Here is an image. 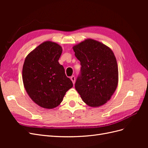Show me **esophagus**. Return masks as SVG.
<instances>
[{
    "mask_svg": "<svg viewBox=\"0 0 148 148\" xmlns=\"http://www.w3.org/2000/svg\"><path fill=\"white\" fill-rule=\"evenodd\" d=\"M70 79L71 80V82H72L73 84H74L75 83V76H71V77H70Z\"/></svg>",
    "mask_w": 148,
    "mask_h": 148,
    "instance_id": "obj_1",
    "label": "esophagus"
}]
</instances>
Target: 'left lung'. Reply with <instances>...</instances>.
I'll use <instances>...</instances> for the list:
<instances>
[{"mask_svg":"<svg viewBox=\"0 0 148 148\" xmlns=\"http://www.w3.org/2000/svg\"><path fill=\"white\" fill-rule=\"evenodd\" d=\"M81 64V75L75 87L83 102L92 107L110 100L117 89L119 71L111 49L103 43L87 39L73 47Z\"/></svg>","mask_w":148,"mask_h":148,"instance_id":"8db88e82","label":"left lung"}]
</instances>
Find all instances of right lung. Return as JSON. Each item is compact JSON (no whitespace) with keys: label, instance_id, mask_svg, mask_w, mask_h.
<instances>
[{"label":"right lung","instance_id":"obj_1","mask_svg":"<svg viewBox=\"0 0 148 148\" xmlns=\"http://www.w3.org/2000/svg\"><path fill=\"white\" fill-rule=\"evenodd\" d=\"M62 48L52 41L41 43L26 56L22 70L25 90L36 104L51 109L62 102L73 87L64 66L59 63Z\"/></svg>","mask_w":148,"mask_h":148}]
</instances>
